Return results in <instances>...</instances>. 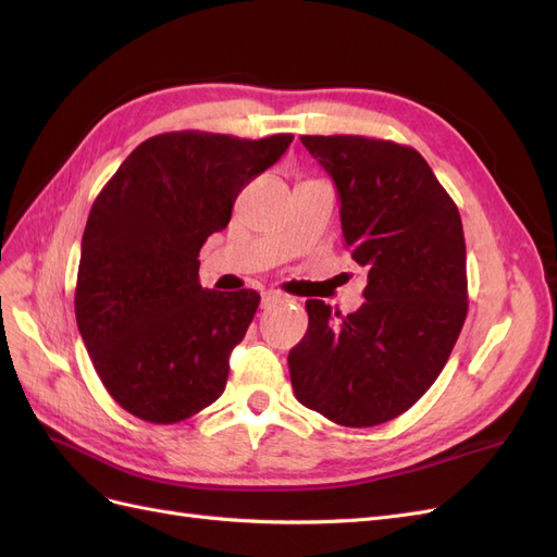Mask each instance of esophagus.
<instances>
[{"label":"esophagus","instance_id":"34e87169","mask_svg":"<svg viewBox=\"0 0 557 557\" xmlns=\"http://www.w3.org/2000/svg\"><path fill=\"white\" fill-rule=\"evenodd\" d=\"M278 301H283V295H281V293H276V290H267V293H262V307H264V309L278 305Z\"/></svg>","mask_w":557,"mask_h":557}]
</instances>
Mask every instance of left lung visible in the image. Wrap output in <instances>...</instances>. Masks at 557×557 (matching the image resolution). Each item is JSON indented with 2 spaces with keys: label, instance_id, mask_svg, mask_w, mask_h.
<instances>
[{
  "label": "left lung",
  "instance_id": "1",
  "mask_svg": "<svg viewBox=\"0 0 557 557\" xmlns=\"http://www.w3.org/2000/svg\"><path fill=\"white\" fill-rule=\"evenodd\" d=\"M301 144L332 176L346 248L369 274L367 301L348 315L307 301L293 391L332 423L381 425L430 391L465 325L462 221L416 148L356 134Z\"/></svg>",
  "mask_w": 557,
  "mask_h": 557
}]
</instances>
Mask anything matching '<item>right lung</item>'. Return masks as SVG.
Masks as SVG:
<instances>
[{"instance_id":"right-lung-1","label":"right lung","mask_w":557,"mask_h":557,"mask_svg":"<svg viewBox=\"0 0 557 557\" xmlns=\"http://www.w3.org/2000/svg\"><path fill=\"white\" fill-rule=\"evenodd\" d=\"M290 141L158 134L97 195L81 242L76 323L95 372L132 416L170 425L223 395L230 352L260 295L201 288L199 248Z\"/></svg>"}]
</instances>
